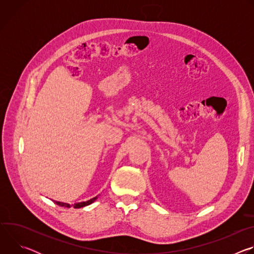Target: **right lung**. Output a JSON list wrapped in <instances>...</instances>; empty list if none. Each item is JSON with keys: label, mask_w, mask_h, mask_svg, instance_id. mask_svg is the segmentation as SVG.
I'll return each instance as SVG.
<instances>
[{"label": "right lung", "mask_w": 254, "mask_h": 254, "mask_svg": "<svg viewBox=\"0 0 254 254\" xmlns=\"http://www.w3.org/2000/svg\"><path fill=\"white\" fill-rule=\"evenodd\" d=\"M97 199V196L88 200V201H85V202H80V203H75L74 205H70L68 203H63V202H58V201H54V203H56L57 205L59 206H62V207H67V208H70L71 206H73L74 208H81V207H84V206H87V205H90L91 203H93L95 200Z\"/></svg>", "instance_id": "1"}]
</instances>
